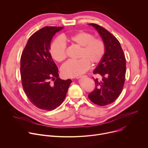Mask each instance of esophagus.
Returning <instances> with one entry per match:
<instances>
[{
  "label": "esophagus",
  "instance_id": "1",
  "mask_svg": "<svg viewBox=\"0 0 148 148\" xmlns=\"http://www.w3.org/2000/svg\"><path fill=\"white\" fill-rule=\"evenodd\" d=\"M87 77V76H86V75H82V76H80L77 77V79L81 78V77Z\"/></svg>",
  "mask_w": 148,
  "mask_h": 148
}]
</instances>
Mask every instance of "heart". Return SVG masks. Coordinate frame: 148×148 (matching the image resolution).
I'll use <instances>...</instances> for the list:
<instances>
[{
    "label": "heart",
    "instance_id": "heart-1",
    "mask_svg": "<svg viewBox=\"0 0 148 148\" xmlns=\"http://www.w3.org/2000/svg\"><path fill=\"white\" fill-rule=\"evenodd\" d=\"M80 47L77 60H69L65 63L60 71L64 77H77L86 72L90 68V63L96 65L103 59L106 47L104 42L95 38L90 33L79 31L64 36L63 39L56 38L52 43L50 52L52 57L57 62H61L66 58V46L64 41Z\"/></svg>",
    "mask_w": 148,
    "mask_h": 148
}]
</instances>
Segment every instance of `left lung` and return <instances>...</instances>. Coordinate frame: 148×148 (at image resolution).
Segmentation results:
<instances>
[{"instance_id":"left-lung-1","label":"left lung","mask_w":148,"mask_h":148,"mask_svg":"<svg viewBox=\"0 0 148 148\" xmlns=\"http://www.w3.org/2000/svg\"><path fill=\"white\" fill-rule=\"evenodd\" d=\"M100 34L105 44L106 52L102 61L93 71L102 76L95 79V89L88 95L95 104L105 106L113 103L123 88L126 74V59L119 40L108 30L95 23H89Z\"/></svg>"}]
</instances>
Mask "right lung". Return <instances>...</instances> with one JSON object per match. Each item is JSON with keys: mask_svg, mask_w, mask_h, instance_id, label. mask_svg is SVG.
<instances>
[{"mask_svg": "<svg viewBox=\"0 0 148 148\" xmlns=\"http://www.w3.org/2000/svg\"><path fill=\"white\" fill-rule=\"evenodd\" d=\"M63 28L46 26L34 33L21 58L25 93L32 104L45 110H52L62 104L72 82L71 79L59 77L58 67L49 52L53 36Z\"/></svg>", "mask_w": 148, "mask_h": 148, "instance_id": "1", "label": "right lung"}]
</instances>
